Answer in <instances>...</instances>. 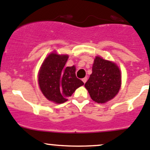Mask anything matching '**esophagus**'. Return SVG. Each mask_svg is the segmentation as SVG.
I'll list each match as a JSON object with an SVG mask.
<instances>
[{"label":"esophagus","mask_w":150,"mask_h":150,"mask_svg":"<svg viewBox=\"0 0 150 150\" xmlns=\"http://www.w3.org/2000/svg\"><path fill=\"white\" fill-rule=\"evenodd\" d=\"M82 81H83V82L84 83H86V81H87V78H83V79H82Z\"/></svg>","instance_id":"1"}]
</instances>
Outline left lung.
I'll return each instance as SVG.
<instances>
[{
  "mask_svg": "<svg viewBox=\"0 0 150 150\" xmlns=\"http://www.w3.org/2000/svg\"><path fill=\"white\" fill-rule=\"evenodd\" d=\"M121 86V74L119 67L110 61L96 57L92 73L85 87L92 100L105 103L116 96Z\"/></svg>",
  "mask_w": 150,
  "mask_h": 150,
  "instance_id": "8db88e82",
  "label": "left lung"
}]
</instances>
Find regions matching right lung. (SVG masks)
<instances>
[{
  "instance_id": "obj_1",
  "label": "right lung",
  "mask_w": 150,
  "mask_h": 150,
  "mask_svg": "<svg viewBox=\"0 0 150 150\" xmlns=\"http://www.w3.org/2000/svg\"><path fill=\"white\" fill-rule=\"evenodd\" d=\"M68 55L51 53L42 64L38 74L40 91L48 100L57 104L67 101L78 88L83 85L75 75V67H64Z\"/></svg>"
}]
</instances>
